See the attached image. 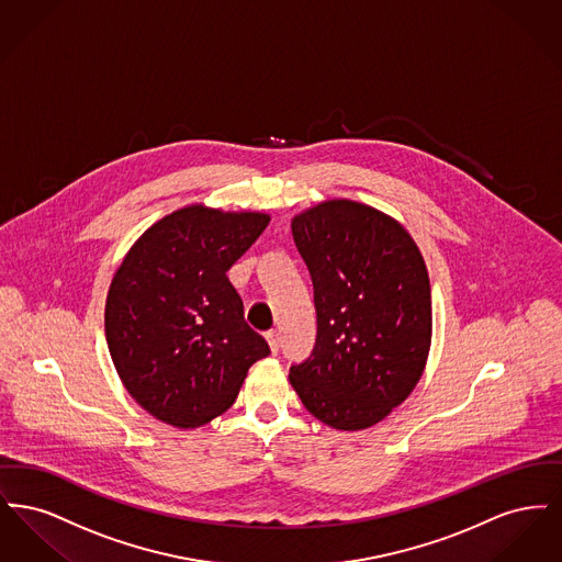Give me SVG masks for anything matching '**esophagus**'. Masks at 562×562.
<instances>
[{"label": "esophagus", "instance_id": "34e87169", "mask_svg": "<svg viewBox=\"0 0 562 562\" xmlns=\"http://www.w3.org/2000/svg\"><path fill=\"white\" fill-rule=\"evenodd\" d=\"M266 339H268L271 353H278V351H280V335H278L276 330H269L268 335H266Z\"/></svg>", "mask_w": 562, "mask_h": 562}]
</instances>
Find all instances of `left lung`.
Returning <instances> with one entry per match:
<instances>
[{"label": "left lung", "instance_id": "8db88e82", "mask_svg": "<svg viewBox=\"0 0 562 562\" xmlns=\"http://www.w3.org/2000/svg\"><path fill=\"white\" fill-rule=\"evenodd\" d=\"M291 227L318 318L316 346L291 367V385L322 424L371 428L408 398L426 369V261L396 218L360 202H322Z\"/></svg>", "mask_w": 562, "mask_h": 562}]
</instances>
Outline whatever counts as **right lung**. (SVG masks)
I'll use <instances>...</instances> for the list:
<instances>
[{
    "instance_id": "add662e5",
    "label": "right lung",
    "mask_w": 562,
    "mask_h": 562,
    "mask_svg": "<svg viewBox=\"0 0 562 562\" xmlns=\"http://www.w3.org/2000/svg\"><path fill=\"white\" fill-rule=\"evenodd\" d=\"M268 223L269 214L186 206L154 223L115 271L105 305L109 353L128 394L164 424H209L268 356L225 276Z\"/></svg>"
}]
</instances>
